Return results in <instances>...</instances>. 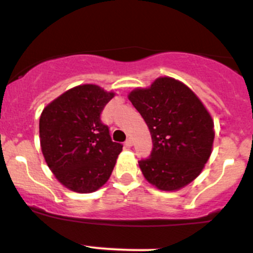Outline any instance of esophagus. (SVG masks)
<instances>
[{
  "instance_id": "esophagus-1",
  "label": "esophagus",
  "mask_w": 253,
  "mask_h": 253,
  "mask_svg": "<svg viewBox=\"0 0 253 253\" xmlns=\"http://www.w3.org/2000/svg\"><path fill=\"white\" fill-rule=\"evenodd\" d=\"M125 145H126L127 148L132 147V145H133V139H132V138H128V139H127L126 142H125Z\"/></svg>"
}]
</instances>
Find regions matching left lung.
<instances>
[{"label": "left lung", "instance_id": "obj_1", "mask_svg": "<svg viewBox=\"0 0 253 253\" xmlns=\"http://www.w3.org/2000/svg\"><path fill=\"white\" fill-rule=\"evenodd\" d=\"M128 99L150 131V157L138 164L145 180L162 191L192 182L211 154L214 122L198 96L182 82L159 77L136 88Z\"/></svg>", "mask_w": 253, "mask_h": 253}]
</instances>
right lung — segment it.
I'll return each instance as SVG.
<instances>
[{"label":"right lung","mask_w":253,"mask_h":253,"mask_svg":"<svg viewBox=\"0 0 253 253\" xmlns=\"http://www.w3.org/2000/svg\"><path fill=\"white\" fill-rule=\"evenodd\" d=\"M114 96L95 84H83L61 94L42 112V155L68 190L94 192L110 177L122 144L112 142L100 115Z\"/></svg>","instance_id":"1"}]
</instances>
